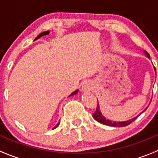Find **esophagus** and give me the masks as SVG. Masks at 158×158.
<instances>
[{
  "mask_svg": "<svg viewBox=\"0 0 158 158\" xmlns=\"http://www.w3.org/2000/svg\"><path fill=\"white\" fill-rule=\"evenodd\" d=\"M92 89V83L90 81H86L82 85V91H91Z\"/></svg>",
  "mask_w": 158,
  "mask_h": 158,
  "instance_id": "obj_1",
  "label": "esophagus"
}]
</instances>
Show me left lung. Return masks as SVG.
I'll return each instance as SVG.
<instances>
[{
    "label": "left lung",
    "mask_w": 158,
    "mask_h": 158,
    "mask_svg": "<svg viewBox=\"0 0 158 158\" xmlns=\"http://www.w3.org/2000/svg\"><path fill=\"white\" fill-rule=\"evenodd\" d=\"M147 56L148 57V58H150L149 54H147ZM154 70H155V72H156L155 67H154ZM141 113H142V112H141ZM140 114H139V115H140ZM139 115L136 116V117H135L134 118L130 119V120L125 121V122H113V121H109V120H108V119L105 118L102 116V113L100 112L99 108H98V104L97 105L96 110H95V113L92 114V116H93L94 118H95V120L97 121V122H99V123L103 124V125H108V126H112V127H125V126H127V125H130L131 123H132V122H133L134 121H135V119H136L137 118H138Z\"/></svg>",
    "instance_id": "obj_1"
}]
</instances>
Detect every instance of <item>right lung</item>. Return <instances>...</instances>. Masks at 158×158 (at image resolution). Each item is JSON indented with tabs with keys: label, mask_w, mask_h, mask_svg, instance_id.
<instances>
[{
	"label": "right lung",
	"mask_w": 158,
	"mask_h": 158,
	"mask_svg": "<svg viewBox=\"0 0 158 158\" xmlns=\"http://www.w3.org/2000/svg\"><path fill=\"white\" fill-rule=\"evenodd\" d=\"M49 33V31H45V32H43V33H40L39 35H38L37 36V37H36V39L34 40H37V39H39L40 37H41V36H45V35H48ZM78 92V90H76V91H75L74 92H73V93L71 94V95H70V96H71V95H76V93H77ZM59 125H60V122H59L58 124H57L56 125L55 127H54L53 128V129H55L56 128H57V127L59 126Z\"/></svg>",
	"instance_id": "1"
}]
</instances>
